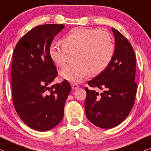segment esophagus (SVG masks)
Here are the masks:
<instances>
[{"label":"esophagus","mask_w":151,"mask_h":151,"mask_svg":"<svg viewBox=\"0 0 151 151\" xmlns=\"http://www.w3.org/2000/svg\"><path fill=\"white\" fill-rule=\"evenodd\" d=\"M71 86H72V88H73V89H76L77 88H78V85L76 84V83H72Z\"/></svg>","instance_id":"obj_1"}]
</instances>
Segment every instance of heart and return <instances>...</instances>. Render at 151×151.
<instances>
[{
  "mask_svg": "<svg viewBox=\"0 0 151 151\" xmlns=\"http://www.w3.org/2000/svg\"><path fill=\"white\" fill-rule=\"evenodd\" d=\"M62 45L52 42L49 55L56 66L63 67L74 54L75 64L60 71L62 77L72 83H79L90 74L98 75L107 68L114 54L111 34L104 29L75 28L63 38Z\"/></svg>",
  "mask_w": 151,
  "mask_h": 151,
  "instance_id": "b5f03b06",
  "label": "heart"
}]
</instances>
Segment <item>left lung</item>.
I'll use <instances>...</instances> for the list:
<instances>
[{"label":"left lung","mask_w":151,"mask_h":151,"mask_svg":"<svg viewBox=\"0 0 151 151\" xmlns=\"http://www.w3.org/2000/svg\"><path fill=\"white\" fill-rule=\"evenodd\" d=\"M112 30L115 47L111 61L102 73L87 82L89 87L103 90L102 93L85 87L87 117L104 129L116 127L125 120L134 106L137 92L133 47L120 32L113 28Z\"/></svg>","instance_id":"1"}]
</instances>
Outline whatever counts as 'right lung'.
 Masks as SVG:
<instances>
[{
    "instance_id": "1",
    "label": "right lung",
    "mask_w": 151,
    "mask_h": 151,
    "mask_svg": "<svg viewBox=\"0 0 151 151\" xmlns=\"http://www.w3.org/2000/svg\"><path fill=\"white\" fill-rule=\"evenodd\" d=\"M64 24H43L28 31L17 42L13 55L11 87L15 109L32 129L45 132L59 124L71 86L64 81L48 85L58 76L49 47Z\"/></svg>"
}]
</instances>
